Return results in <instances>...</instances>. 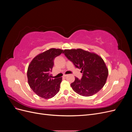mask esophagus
Returning a JSON list of instances; mask_svg holds the SVG:
<instances>
[{"label":"esophagus","mask_w":132,"mask_h":132,"mask_svg":"<svg viewBox=\"0 0 132 132\" xmlns=\"http://www.w3.org/2000/svg\"><path fill=\"white\" fill-rule=\"evenodd\" d=\"M67 75H63V77H64V78H65V77H67Z\"/></svg>","instance_id":"esophagus-1"}]
</instances>
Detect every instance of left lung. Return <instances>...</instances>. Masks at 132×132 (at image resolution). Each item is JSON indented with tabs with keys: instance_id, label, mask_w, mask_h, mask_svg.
<instances>
[{
	"instance_id": "8db88e82",
	"label": "left lung",
	"mask_w": 132,
	"mask_h": 132,
	"mask_svg": "<svg viewBox=\"0 0 132 132\" xmlns=\"http://www.w3.org/2000/svg\"><path fill=\"white\" fill-rule=\"evenodd\" d=\"M63 53L76 68L81 69V79L75 78L70 85L75 93L83 96H90L102 88L109 71L102 58L82 49L65 50Z\"/></svg>"
}]
</instances>
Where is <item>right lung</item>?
<instances>
[{"instance_id": "obj_1", "label": "right lung", "mask_w": 132, "mask_h": 132, "mask_svg": "<svg viewBox=\"0 0 132 132\" xmlns=\"http://www.w3.org/2000/svg\"><path fill=\"white\" fill-rule=\"evenodd\" d=\"M63 52L60 49H50L37 55L30 64L27 73L28 82L38 96L51 98L59 92L62 78L53 79L51 73L54 58Z\"/></svg>"}]
</instances>
